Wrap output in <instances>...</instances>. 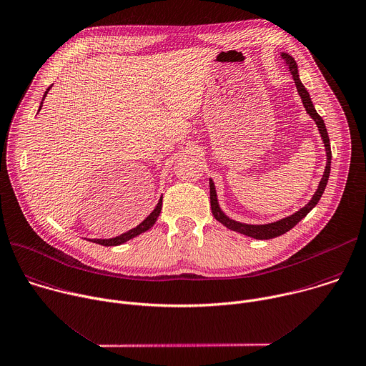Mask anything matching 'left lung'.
<instances>
[{
	"label": "left lung",
	"instance_id": "left-lung-1",
	"mask_svg": "<svg viewBox=\"0 0 366 366\" xmlns=\"http://www.w3.org/2000/svg\"><path fill=\"white\" fill-rule=\"evenodd\" d=\"M286 66L289 67L290 73L293 74V80L296 83V87H297V93L303 102V106L306 109V112L309 113V116L315 120V124L319 129V134H320V138L325 144V151H326V167H325V172H323V177L317 185V189L316 192L313 194L312 199L303 207L300 208L299 211H296L295 214L289 215V217H285L279 221H274V222H269V224H246V222H239V221H235L232 218H229L228 215H225V212L221 209L219 204H218V198H217V191H215V185H214V181L209 178V201H211V211H212V215L215 217L217 221H219L222 225H225L228 229H232V231H237L239 234H244L247 237H252V238H256V239H270V238H274V237H279L285 232H287L289 229H292L299 221H302L315 207L316 204L319 202L325 188H326V184H327V179H329V174H330V161H332V151H330V142H329V137H327V131H326V127H325V122L323 119L319 116V113L316 112L315 106H313V102L310 99V94L309 92L306 90V87L303 86V83L300 81V77H299V70H297V63L296 60L289 54V53H285L282 51L280 53Z\"/></svg>",
	"mask_w": 366,
	"mask_h": 366
}]
</instances>
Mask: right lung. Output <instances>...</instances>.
<instances>
[{
    "mask_svg": "<svg viewBox=\"0 0 366 366\" xmlns=\"http://www.w3.org/2000/svg\"><path fill=\"white\" fill-rule=\"evenodd\" d=\"M50 89H51V86L46 90V93H44V96H43V100H44V97L47 96V93H49ZM43 100H41V103H40L39 112H40V109H41V106H43ZM161 208H162V197L159 198V201H158L157 207L154 208V211H152L139 225H137L135 228H132V229H129V231H127V232H124V234H120V235H116V237H113V238H93V239H89V241H93V242H96V244H100V246H104V247L124 244V242L129 241L131 238H134V237H137V235H139V234L148 231V229L155 224V221L158 219L159 212H161Z\"/></svg>",
    "mask_w": 366,
    "mask_h": 366,
    "instance_id": "right-lung-1",
    "label": "right lung"
}]
</instances>
